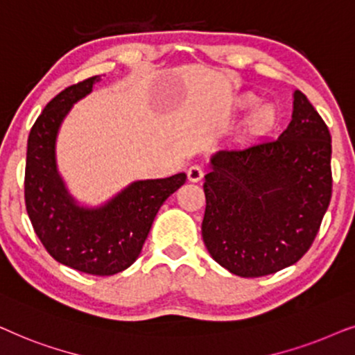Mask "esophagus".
<instances>
[{
    "label": "esophagus",
    "instance_id": "obj_1",
    "mask_svg": "<svg viewBox=\"0 0 355 355\" xmlns=\"http://www.w3.org/2000/svg\"><path fill=\"white\" fill-rule=\"evenodd\" d=\"M188 180L193 182V183H198L202 180V177H205V170H202L201 165H191L190 168H188Z\"/></svg>",
    "mask_w": 355,
    "mask_h": 355
}]
</instances>
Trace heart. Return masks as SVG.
<instances>
[{
    "instance_id": "heart-1",
    "label": "heart",
    "mask_w": 355,
    "mask_h": 355,
    "mask_svg": "<svg viewBox=\"0 0 355 355\" xmlns=\"http://www.w3.org/2000/svg\"><path fill=\"white\" fill-rule=\"evenodd\" d=\"M257 103L258 97L254 94L247 92L235 97L234 108L239 112H243L252 108ZM277 118H279V113H277V108L272 103H259V105L253 108L252 113L247 116V120H245V131L254 136L266 135L276 126Z\"/></svg>"
}]
</instances>
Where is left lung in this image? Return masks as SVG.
<instances>
[{
    "label": "left lung",
    "instance_id": "1",
    "mask_svg": "<svg viewBox=\"0 0 355 355\" xmlns=\"http://www.w3.org/2000/svg\"><path fill=\"white\" fill-rule=\"evenodd\" d=\"M201 232L222 268L259 277L299 261L331 200V135L300 91L277 139L225 148L211 157Z\"/></svg>",
    "mask_w": 355,
    "mask_h": 355
}]
</instances>
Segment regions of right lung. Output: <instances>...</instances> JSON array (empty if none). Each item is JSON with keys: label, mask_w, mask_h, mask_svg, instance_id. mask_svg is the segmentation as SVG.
<instances>
[{"label": "right lung", "mask_w": 355, "mask_h": 355, "mask_svg": "<svg viewBox=\"0 0 355 355\" xmlns=\"http://www.w3.org/2000/svg\"><path fill=\"white\" fill-rule=\"evenodd\" d=\"M98 81L92 76L66 87L37 118L27 139L24 195L37 237L56 261L94 276H112L138 259L155 214L187 175L133 182L96 207L71 196L56 165V138L74 103Z\"/></svg>", "instance_id": "add662e5"}]
</instances>
